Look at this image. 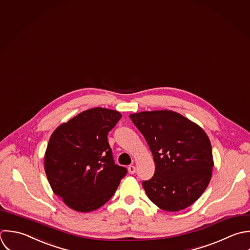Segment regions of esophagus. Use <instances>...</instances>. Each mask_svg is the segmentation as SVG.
I'll return each instance as SVG.
<instances>
[{
	"mask_svg": "<svg viewBox=\"0 0 250 250\" xmlns=\"http://www.w3.org/2000/svg\"><path fill=\"white\" fill-rule=\"evenodd\" d=\"M127 169H128V172H129L130 174H133V173H135V171H136V168H135V167H134L133 165L129 166Z\"/></svg>",
	"mask_w": 250,
	"mask_h": 250,
	"instance_id": "34e87169",
	"label": "esophagus"
}]
</instances>
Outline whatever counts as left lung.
Segmentation results:
<instances>
[{
  "instance_id": "left-lung-1",
  "label": "left lung",
  "mask_w": 250,
  "mask_h": 250,
  "mask_svg": "<svg viewBox=\"0 0 250 250\" xmlns=\"http://www.w3.org/2000/svg\"><path fill=\"white\" fill-rule=\"evenodd\" d=\"M129 118L146 139L156 165L154 176L142 183L148 198L169 212L193 205L208 186L214 165L206 131L170 110L144 111Z\"/></svg>"
}]
</instances>
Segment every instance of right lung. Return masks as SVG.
<instances>
[{"label":"right lung","mask_w":250,"mask_h":250,"mask_svg":"<svg viewBox=\"0 0 250 250\" xmlns=\"http://www.w3.org/2000/svg\"><path fill=\"white\" fill-rule=\"evenodd\" d=\"M122 114L107 108L85 110L51 134L44 171L55 195L79 212L105 205L116 192L126 168L115 165L108 132Z\"/></svg>","instance_id":"obj_1"}]
</instances>
